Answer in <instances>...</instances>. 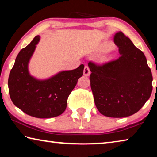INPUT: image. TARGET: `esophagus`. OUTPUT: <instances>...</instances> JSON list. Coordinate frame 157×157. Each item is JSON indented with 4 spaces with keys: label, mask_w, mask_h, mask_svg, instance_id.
<instances>
[{
    "label": "esophagus",
    "mask_w": 157,
    "mask_h": 157,
    "mask_svg": "<svg viewBox=\"0 0 157 157\" xmlns=\"http://www.w3.org/2000/svg\"><path fill=\"white\" fill-rule=\"evenodd\" d=\"M90 73H91V71H90V70H89V66H86L84 68V76H89L90 75Z\"/></svg>",
    "instance_id": "1"
}]
</instances>
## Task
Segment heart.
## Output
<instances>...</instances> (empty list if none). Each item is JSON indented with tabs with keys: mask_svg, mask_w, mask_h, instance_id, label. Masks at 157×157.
Returning a JSON list of instances; mask_svg holds the SVG:
<instances>
[{
	"mask_svg": "<svg viewBox=\"0 0 157 157\" xmlns=\"http://www.w3.org/2000/svg\"><path fill=\"white\" fill-rule=\"evenodd\" d=\"M112 44L109 42H104L100 45L99 50L100 52H107L109 50L112 48Z\"/></svg>",
	"mask_w": 157,
	"mask_h": 157,
	"instance_id": "obj_1",
	"label": "heart"
}]
</instances>
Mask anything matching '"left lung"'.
I'll return each instance as SVG.
<instances>
[{
    "label": "left lung",
    "instance_id": "8db88e82",
    "mask_svg": "<svg viewBox=\"0 0 157 157\" xmlns=\"http://www.w3.org/2000/svg\"><path fill=\"white\" fill-rule=\"evenodd\" d=\"M120 57L102 66L89 63L90 82L98 110L124 118L142 108L152 91V75L144 53L122 32L113 36Z\"/></svg>",
    "mask_w": 157,
    "mask_h": 157
}]
</instances>
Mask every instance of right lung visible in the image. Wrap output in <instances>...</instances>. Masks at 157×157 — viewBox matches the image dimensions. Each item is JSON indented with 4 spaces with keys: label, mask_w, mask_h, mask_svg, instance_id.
I'll return each instance as SVG.
<instances>
[{
    "label": "right lung",
    "mask_w": 157,
    "mask_h": 157,
    "mask_svg": "<svg viewBox=\"0 0 157 157\" xmlns=\"http://www.w3.org/2000/svg\"><path fill=\"white\" fill-rule=\"evenodd\" d=\"M39 41L40 36H36L18 52L10 73L9 94L14 105L26 114L49 118L59 116L66 110L68 95L83 75L84 66L59 71L46 79L31 75L29 63Z\"/></svg>",
    "instance_id": "1"
}]
</instances>
